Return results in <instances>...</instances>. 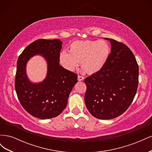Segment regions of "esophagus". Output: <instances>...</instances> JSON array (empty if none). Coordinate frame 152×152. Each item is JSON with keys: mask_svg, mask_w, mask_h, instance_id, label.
Masks as SVG:
<instances>
[{"mask_svg": "<svg viewBox=\"0 0 152 152\" xmlns=\"http://www.w3.org/2000/svg\"><path fill=\"white\" fill-rule=\"evenodd\" d=\"M84 79V77L80 76V75L78 76V80H79V81H82V80H83Z\"/></svg>", "mask_w": 152, "mask_h": 152, "instance_id": "esophagus-1", "label": "esophagus"}]
</instances>
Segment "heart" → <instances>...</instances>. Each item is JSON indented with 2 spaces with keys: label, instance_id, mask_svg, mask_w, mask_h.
<instances>
[{
  "label": "heart",
  "instance_id": "heart-1",
  "mask_svg": "<svg viewBox=\"0 0 152 152\" xmlns=\"http://www.w3.org/2000/svg\"><path fill=\"white\" fill-rule=\"evenodd\" d=\"M110 55V45L105 40H76L69 46V53H59V62L68 71L74 70L80 63L87 73L94 74L103 69Z\"/></svg>",
  "mask_w": 152,
  "mask_h": 152
}]
</instances>
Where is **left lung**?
I'll use <instances>...</instances> for the list:
<instances>
[{
  "mask_svg": "<svg viewBox=\"0 0 152 152\" xmlns=\"http://www.w3.org/2000/svg\"><path fill=\"white\" fill-rule=\"evenodd\" d=\"M104 39L111 44V53L103 69L85 79L84 100L92 115L108 120L121 115L132 102L138 85L139 67L127 45Z\"/></svg>",
  "mask_w": 152,
  "mask_h": 152,
  "instance_id": "1",
  "label": "left lung"
}]
</instances>
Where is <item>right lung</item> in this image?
Instances as JSON below:
<instances>
[{"instance_id": "1", "label": "right lung", "mask_w": 152, "mask_h": 152, "mask_svg": "<svg viewBox=\"0 0 152 152\" xmlns=\"http://www.w3.org/2000/svg\"><path fill=\"white\" fill-rule=\"evenodd\" d=\"M63 42L59 39H38L28 45L17 61L15 89L22 107L31 115L40 119L59 115L66 107L68 99L77 82L76 73L59 64ZM40 55L47 63V74L40 83H33L26 73L29 59Z\"/></svg>"}]
</instances>
